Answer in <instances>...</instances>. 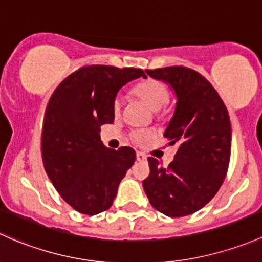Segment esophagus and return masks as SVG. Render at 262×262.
<instances>
[{"instance_id":"obj_1","label":"esophagus","mask_w":262,"mask_h":262,"mask_svg":"<svg viewBox=\"0 0 262 262\" xmlns=\"http://www.w3.org/2000/svg\"><path fill=\"white\" fill-rule=\"evenodd\" d=\"M146 159L147 158L142 152H137L136 154V160L137 161H146Z\"/></svg>"}]
</instances>
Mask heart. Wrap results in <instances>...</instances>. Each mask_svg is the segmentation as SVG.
Wrapping results in <instances>:
<instances>
[{
  "label": "heart",
  "instance_id": "b5f03b06",
  "mask_svg": "<svg viewBox=\"0 0 262 262\" xmlns=\"http://www.w3.org/2000/svg\"><path fill=\"white\" fill-rule=\"evenodd\" d=\"M135 94L139 97L140 99L147 103V106H150L151 110L154 111H158L159 115H161L165 111V104L168 103L169 96H170V92H169L168 85L164 84L160 80L155 79H147L145 82L140 83L135 87ZM123 106V99L121 96H117L113 101V112L116 115L121 112ZM154 134L149 130H132L130 132V139L137 146H145L150 142V140L152 139Z\"/></svg>",
  "mask_w": 262,
  "mask_h": 262
}]
</instances>
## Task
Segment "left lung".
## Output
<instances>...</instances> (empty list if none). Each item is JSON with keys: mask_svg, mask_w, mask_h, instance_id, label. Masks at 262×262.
I'll list each match as a JSON object with an SVG mask.
<instances>
[{"mask_svg": "<svg viewBox=\"0 0 262 262\" xmlns=\"http://www.w3.org/2000/svg\"><path fill=\"white\" fill-rule=\"evenodd\" d=\"M170 84L177 96L174 116L164 136L178 151L168 168L149 158L142 182L150 204L168 217L203 208L225 180L231 156V122L222 98L202 74L185 67L146 71Z\"/></svg>", "mask_w": 262, "mask_h": 262, "instance_id": "1", "label": "left lung"}]
</instances>
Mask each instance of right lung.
Returning <instances> with one entry per match:
<instances>
[{
    "label": "right lung",
    "mask_w": 262,
    "mask_h": 262,
    "mask_svg": "<svg viewBox=\"0 0 262 262\" xmlns=\"http://www.w3.org/2000/svg\"><path fill=\"white\" fill-rule=\"evenodd\" d=\"M140 77L145 78L142 69L82 67L51 94L42 125V163L61 198L83 214L108 209L135 163L134 149H108L99 132L115 120L113 101L120 88Z\"/></svg>",
    "instance_id": "1"
}]
</instances>
